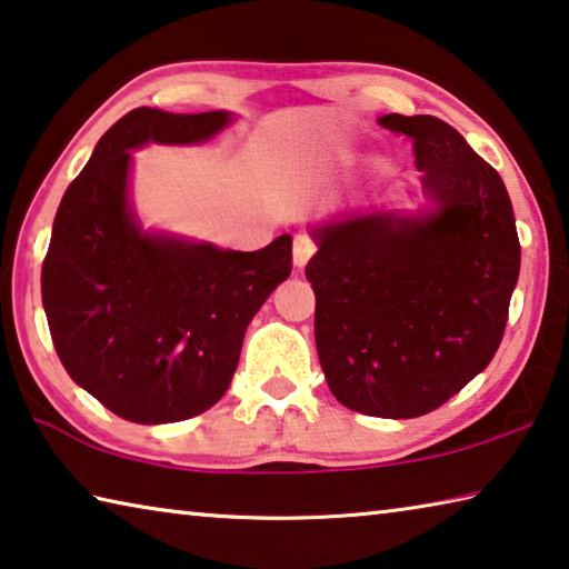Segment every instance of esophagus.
<instances>
[{"label": "esophagus", "instance_id": "34e87169", "mask_svg": "<svg viewBox=\"0 0 569 569\" xmlns=\"http://www.w3.org/2000/svg\"><path fill=\"white\" fill-rule=\"evenodd\" d=\"M316 253V243L308 236H296L293 240V263L298 268H303L308 263V258Z\"/></svg>", "mask_w": 569, "mask_h": 569}]
</instances>
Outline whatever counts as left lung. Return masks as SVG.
<instances>
[{"instance_id": "left-lung-1", "label": "left lung", "mask_w": 569, "mask_h": 569, "mask_svg": "<svg viewBox=\"0 0 569 569\" xmlns=\"http://www.w3.org/2000/svg\"><path fill=\"white\" fill-rule=\"evenodd\" d=\"M379 124L411 140L437 210L316 230L319 253L306 278L333 397L369 417L413 419L492 361L519 276V238L502 178L451 124L399 112Z\"/></svg>"}]
</instances>
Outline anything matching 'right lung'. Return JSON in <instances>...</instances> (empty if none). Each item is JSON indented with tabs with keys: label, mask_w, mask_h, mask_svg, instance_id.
<instances>
[{
	"label": "right lung",
	"mask_w": 569,
	"mask_h": 569,
	"mask_svg": "<svg viewBox=\"0 0 569 569\" xmlns=\"http://www.w3.org/2000/svg\"><path fill=\"white\" fill-rule=\"evenodd\" d=\"M228 112L138 108L102 134L57 208L42 303L72 381L138 423L198 417L233 379L250 319L291 276V236L253 253L140 233L128 208L132 148L200 142Z\"/></svg>",
	"instance_id": "1"
}]
</instances>
